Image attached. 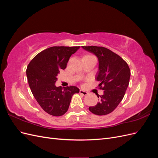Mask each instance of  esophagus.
<instances>
[{"mask_svg":"<svg viewBox=\"0 0 158 158\" xmlns=\"http://www.w3.org/2000/svg\"><path fill=\"white\" fill-rule=\"evenodd\" d=\"M80 94H82L83 95H84V96H85V95H87L88 94V93L87 92H85V91H84L82 89H80Z\"/></svg>","mask_w":158,"mask_h":158,"instance_id":"esophagus-1","label":"esophagus"}]
</instances>
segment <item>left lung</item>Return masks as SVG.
Returning <instances> with one entry per match:
<instances>
[{
    "label": "left lung",
    "mask_w": 158,
    "mask_h": 158,
    "mask_svg": "<svg viewBox=\"0 0 158 158\" xmlns=\"http://www.w3.org/2000/svg\"><path fill=\"white\" fill-rule=\"evenodd\" d=\"M82 48L98 57L99 69L95 79L100 83L99 89L104 91L98 104L89 107V110L97 115H106L113 111L123 99L130 80V69L120 56L106 47L82 46Z\"/></svg>",
    "instance_id": "8db88e82"
}]
</instances>
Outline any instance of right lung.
Returning a JSON list of instances; mask_svg holds the SVG:
<instances>
[{
  "mask_svg": "<svg viewBox=\"0 0 158 158\" xmlns=\"http://www.w3.org/2000/svg\"><path fill=\"white\" fill-rule=\"evenodd\" d=\"M80 47H51L38 53L28 64L27 78L33 96L45 112L59 117L68 111L71 99L80 89L76 86L56 87V76L64 70L70 56Z\"/></svg>",
  "mask_w": 158,
  "mask_h": 158,
  "instance_id": "obj_1",
  "label": "right lung"
}]
</instances>
